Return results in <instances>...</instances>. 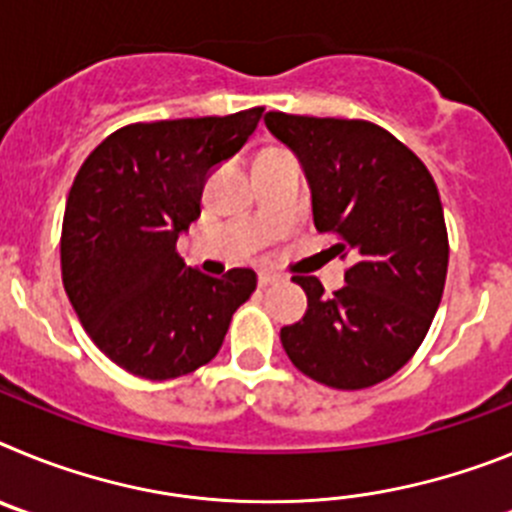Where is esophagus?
<instances>
[{"label":"esophagus","mask_w":512,"mask_h":512,"mask_svg":"<svg viewBox=\"0 0 512 512\" xmlns=\"http://www.w3.org/2000/svg\"><path fill=\"white\" fill-rule=\"evenodd\" d=\"M277 282H279L277 274H259V287L261 289L271 287V284H277Z\"/></svg>","instance_id":"obj_1"}]
</instances>
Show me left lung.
Here are the masks:
<instances>
[{
    "label": "left lung",
    "instance_id": "left-lung-1",
    "mask_svg": "<svg viewBox=\"0 0 512 512\" xmlns=\"http://www.w3.org/2000/svg\"><path fill=\"white\" fill-rule=\"evenodd\" d=\"M266 128L295 153L320 233L351 259L346 284L325 297L315 277L302 320L279 338L289 361L336 390H364L408 364L446 284L449 235L431 171L400 140L366 120L266 112Z\"/></svg>",
    "mask_w": 512,
    "mask_h": 512
}]
</instances>
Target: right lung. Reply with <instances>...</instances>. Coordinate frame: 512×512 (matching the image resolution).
<instances>
[{
	"mask_svg": "<svg viewBox=\"0 0 512 512\" xmlns=\"http://www.w3.org/2000/svg\"><path fill=\"white\" fill-rule=\"evenodd\" d=\"M264 107L225 117L135 122L81 164L61 230L63 287L107 359L164 382L215 359L251 269L215 279L176 253L200 217L207 176L241 151Z\"/></svg>",
	"mask_w": 512,
	"mask_h": 512,
	"instance_id": "right-lung-1",
	"label": "right lung"
}]
</instances>
